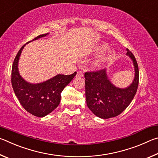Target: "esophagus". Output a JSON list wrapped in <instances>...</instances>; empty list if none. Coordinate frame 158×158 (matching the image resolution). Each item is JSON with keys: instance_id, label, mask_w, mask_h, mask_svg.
Here are the masks:
<instances>
[{"instance_id": "1", "label": "esophagus", "mask_w": 158, "mask_h": 158, "mask_svg": "<svg viewBox=\"0 0 158 158\" xmlns=\"http://www.w3.org/2000/svg\"><path fill=\"white\" fill-rule=\"evenodd\" d=\"M83 76H84V74H83V73H81V71L77 72L76 77H82Z\"/></svg>"}]
</instances>
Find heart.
<instances>
[{"mask_svg":"<svg viewBox=\"0 0 158 158\" xmlns=\"http://www.w3.org/2000/svg\"><path fill=\"white\" fill-rule=\"evenodd\" d=\"M107 47H108L107 45L102 44H100V45H99V46H98L97 48H96L95 51L97 52H102V51H105V49H107ZM114 56H115L114 51L109 50L105 53V55L102 56H100V58H98V59L95 60V62L94 63V65L95 67H100L104 63H105L106 60L113 58L114 57Z\"/></svg>","mask_w":158,"mask_h":158,"instance_id":"b5f03b06","label":"heart"}]
</instances>
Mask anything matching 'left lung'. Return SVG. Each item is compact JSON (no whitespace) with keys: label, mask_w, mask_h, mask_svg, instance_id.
Returning a JSON list of instances; mask_svg holds the SVG:
<instances>
[{"label":"left lung","mask_w":158,"mask_h":158,"mask_svg":"<svg viewBox=\"0 0 158 158\" xmlns=\"http://www.w3.org/2000/svg\"><path fill=\"white\" fill-rule=\"evenodd\" d=\"M127 56L132 60L135 72L132 83L127 88L115 86L109 79L106 69L84 74L87 106L101 118L118 116L129 106L137 93L139 74L138 64L132 53L127 49Z\"/></svg>","instance_id":"left-lung-1"}]
</instances>
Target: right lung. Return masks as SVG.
<instances>
[{
  "label": "right lung",
  "instance_id": "right-lung-1",
  "mask_svg": "<svg viewBox=\"0 0 158 158\" xmlns=\"http://www.w3.org/2000/svg\"><path fill=\"white\" fill-rule=\"evenodd\" d=\"M48 34L40 35L30 42L45 37ZM26 44L19 51L13 62L11 79L12 88L21 106L26 111L33 116L44 117L59 105L61 92L73 79L77 73L75 72L70 75L57 74L53 78L39 84H33L26 81L20 75L18 69L19 60Z\"/></svg>",
  "mask_w": 158,
  "mask_h": 158
}]
</instances>
